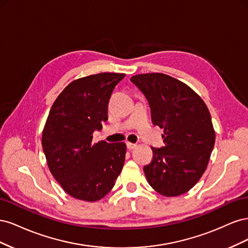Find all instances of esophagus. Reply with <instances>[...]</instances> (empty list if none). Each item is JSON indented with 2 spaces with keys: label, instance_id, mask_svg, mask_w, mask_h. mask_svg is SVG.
Returning <instances> with one entry per match:
<instances>
[{
  "label": "esophagus",
  "instance_id": "obj_1",
  "mask_svg": "<svg viewBox=\"0 0 248 248\" xmlns=\"http://www.w3.org/2000/svg\"><path fill=\"white\" fill-rule=\"evenodd\" d=\"M126 146H127V148H128L129 150H132V149H134V148L137 147V144H133V142L127 141V142H126Z\"/></svg>",
  "mask_w": 248,
  "mask_h": 248
}]
</instances>
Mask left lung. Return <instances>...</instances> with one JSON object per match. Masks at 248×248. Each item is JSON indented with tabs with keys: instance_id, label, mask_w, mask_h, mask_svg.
Returning <instances> with one entry per match:
<instances>
[{
	"instance_id": "obj_1",
	"label": "left lung",
	"mask_w": 248,
	"mask_h": 248,
	"mask_svg": "<svg viewBox=\"0 0 248 248\" xmlns=\"http://www.w3.org/2000/svg\"><path fill=\"white\" fill-rule=\"evenodd\" d=\"M146 96L154 125L163 129L164 147H152L147 181L164 197L190 190L207 169L215 142L211 115L201 97L184 82L163 73L133 76Z\"/></svg>"
}]
</instances>
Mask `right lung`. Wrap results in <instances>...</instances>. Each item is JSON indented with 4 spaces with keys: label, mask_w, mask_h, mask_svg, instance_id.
I'll use <instances>...</instances> for the list:
<instances>
[{
    "label": "right lung",
    "mask_w": 248,
    "mask_h": 248,
    "mask_svg": "<svg viewBox=\"0 0 248 248\" xmlns=\"http://www.w3.org/2000/svg\"><path fill=\"white\" fill-rule=\"evenodd\" d=\"M124 77L102 72L73 80L49 110L42 149L51 175L74 199L101 200L123 169L125 142H93V132L108 120L111 92Z\"/></svg>",
    "instance_id": "add662e5"
}]
</instances>
